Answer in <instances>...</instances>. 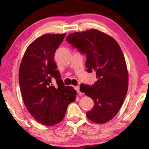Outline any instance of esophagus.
<instances>
[{
    "label": "esophagus",
    "instance_id": "obj_1",
    "mask_svg": "<svg viewBox=\"0 0 149 149\" xmlns=\"http://www.w3.org/2000/svg\"><path fill=\"white\" fill-rule=\"evenodd\" d=\"M75 90L77 91V93H79V94H81V92L80 91V87L79 86H75Z\"/></svg>",
    "mask_w": 149,
    "mask_h": 149
}]
</instances>
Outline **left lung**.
<instances>
[{"mask_svg":"<svg viewBox=\"0 0 149 149\" xmlns=\"http://www.w3.org/2000/svg\"><path fill=\"white\" fill-rule=\"evenodd\" d=\"M66 40L86 54L87 71L95 72L98 79L92 86L82 84L80 88L94 102L86 116L99 124L109 122L119 111L128 90L127 65L119 44L94 29L70 34Z\"/></svg>","mask_w":149,"mask_h":149,"instance_id":"left-lung-1","label":"left lung"}]
</instances>
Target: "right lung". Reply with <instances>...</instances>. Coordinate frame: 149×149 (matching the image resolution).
I'll return each mask as SVG.
<instances>
[{"label":"right lung","mask_w":149,"mask_h":149,"mask_svg":"<svg viewBox=\"0 0 149 149\" xmlns=\"http://www.w3.org/2000/svg\"><path fill=\"white\" fill-rule=\"evenodd\" d=\"M66 34H46L28 46L19 68V84L28 111L45 125L61 122L70 103L76 99L77 91L63 83L54 61L56 50ZM56 80L54 85L52 77Z\"/></svg>","instance_id":"add662e5"}]
</instances>
